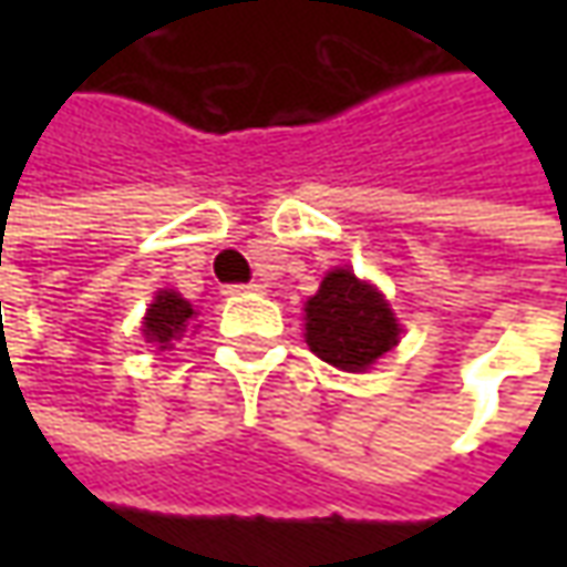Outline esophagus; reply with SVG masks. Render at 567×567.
<instances>
[{
  "instance_id": "esophagus-1",
  "label": "esophagus",
  "mask_w": 567,
  "mask_h": 567,
  "mask_svg": "<svg viewBox=\"0 0 567 567\" xmlns=\"http://www.w3.org/2000/svg\"><path fill=\"white\" fill-rule=\"evenodd\" d=\"M246 291H260V285H227L224 288V295H246Z\"/></svg>"
}]
</instances>
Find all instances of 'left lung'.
I'll list each match as a JSON object with an SVG mask.
<instances>
[{"label": "left lung", "mask_w": 567, "mask_h": 567, "mask_svg": "<svg viewBox=\"0 0 567 567\" xmlns=\"http://www.w3.org/2000/svg\"><path fill=\"white\" fill-rule=\"evenodd\" d=\"M398 321L373 285L355 279V272L333 270L324 276L319 295L307 303L309 349L333 368H370L398 343Z\"/></svg>", "instance_id": "obj_1"}]
</instances>
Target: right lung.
Here are the masks:
<instances>
[{"mask_svg": "<svg viewBox=\"0 0 567 567\" xmlns=\"http://www.w3.org/2000/svg\"><path fill=\"white\" fill-rule=\"evenodd\" d=\"M194 319V309L185 297L175 291H161L145 316V337L161 349H173L175 340L187 331V321Z\"/></svg>", "mask_w": 567, "mask_h": 567, "instance_id": "add662e5", "label": "right lung"}]
</instances>
